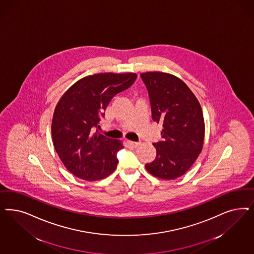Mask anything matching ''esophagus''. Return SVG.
I'll use <instances>...</instances> for the list:
<instances>
[{
	"mask_svg": "<svg viewBox=\"0 0 254 254\" xmlns=\"http://www.w3.org/2000/svg\"><path fill=\"white\" fill-rule=\"evenodd\" d=\"M128 144L131 145V147H137L140 146V142H133V141H128Z\"/></svg>",
	"mask_w": 254,
	"mask_h": 254,
	"instance_id": "1",
	"label": "esophagus"
}]
</instances>
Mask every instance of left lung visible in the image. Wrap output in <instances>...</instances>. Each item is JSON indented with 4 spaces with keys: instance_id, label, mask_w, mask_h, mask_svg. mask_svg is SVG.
I'll return each mask as SVG.
<instances>
[{
    "instance_id": "left-lung-1",
    "label": "left lung",
    "mask_w": 254,
    "mask_h": 254,
    "mask_svg": "<svg viewBox=\"0 0 254 254\" xmlns=\"http://www.w3.org/2000/svg\"><path fill=\"white\" fill-rule=\"evenodd\" d=\"M147 87L153 122L163 125L154 143L155 160L145 165L152 176L175 180L188 171L202 151L205 122L202 107L188 86L163 72L140 74Z\"/></svg>"
}]
</instances>
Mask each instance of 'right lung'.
<instances>
[{
	"label": "right lung",
	"mask_w": 254,
	"mask_h": 254,
	"mask_svg": "<svg viewBox=\"0 0 254 254\" xmlns=\"http://www.w3.org/2000/svg\"><path fill=\"white\" fill-rule=\"evenodd\" d=\"M134 73H102L75 82L55 107L51 133L53 145L63 164L82 180H103L114 172L120 140L99 133L101 118L110 101L136 79Z\"/></svg>",
	"instance_id": "1"
}]
</instances>
